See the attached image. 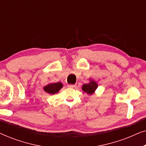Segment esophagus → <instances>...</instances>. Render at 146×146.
<instances>
[{
  "instance_id": "34e87169",
  "label": "esophagus",
  "mask_w": 146,
  "mask_h": 146,
  "mask_svg": "<svg viewBox=\"0 0 146 146\" xmlns=\"http://www.w3.org/2000/svg\"><path fill=\"white\" fill-rule=\"evenodd\" d=\"M68 86L70 88H75L76 86V84H68Z\"/></svg>"
}]
</instances>
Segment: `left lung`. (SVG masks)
I'll use <instances>...</instances> for the list:
<instances>
[{"mask_svg": "<svg viewBox=\"0 0 146 146\" xmlns=\"http://www.w3.org/2000/svg\"><path fill=\"white\" fill-rule=\"evenodd\" d=\"M98 88V84L94 81H91L88 84H85L82 86V90L88 94H92Z\"/></svg>", "mask_w": 146, "mask_h": 146, "instance_id": "1", "label": "left lung"}]
</instances>
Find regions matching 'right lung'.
<instances>
[{
  "mask_svg": "<svg viewBox=\"0 0 146 146\" xmlns=\"http://www.w3.org/2000/svg\"><path fill=\"white\" fill-rule=\"evenodd\" d=\"M62 86L63 85L61 82L49 84L45 87H44V90L46 92L50 94H54L57 93L62 88Z\"/></svg>",
  "mask_w": 146,
  "mask_h": 146,
  "instance_id": "right-lung-1",
  "label": "right lung"
}]
</instances>
